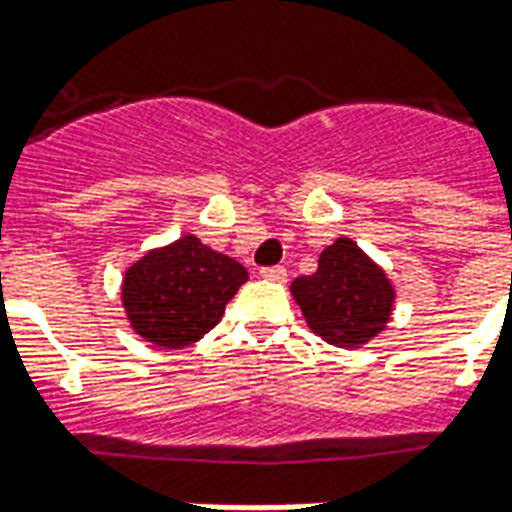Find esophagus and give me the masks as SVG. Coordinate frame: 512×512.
<instances>
[{"label": "esophagus", "instance_id": "obj_1", "mask_svg": "<svg viewBox=\"0 0 512 512\" xmlns=\"http://www.w3.org/2000/svg\"><path fill=\"white\" fill-rule=\"evenodd\" d=\"M260 277L271 279V282H285V279H288V271H285V266H268L260 268Z\"/></svg>", "mask_w": 512, "mask_h": 512}]
</instances>
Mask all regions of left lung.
Instances as JSON below:
<instances>
[{"label": "left lung", "instance_id": "obj_1", "mask_svg": "<svg viewBox=\"0 0 512 512\" xmlns=\"http://www.w3.org/2000/svg\"><path fill=\"white\" fill-rule=\"evenodd\" d=\"M315 334L337 348H356L376 337L392 312V285L384 271L348 238L323 249L318 271L290 285Z\"/></svg>", "mask_w": 512, "mask_h": 512}]
</instances>
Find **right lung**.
<instances>
[{"label": "right lung", "mask_w": 512, "mask_h": 512, "mask_svg": "<svg viewBox=\"0 0 512 512\" xmlns=\"http://www.w3.org/2000/svg\"><path fill=\"white\" fill-rule=\"evenodd\" d=\"M246 268L194 235L145 255L123 279L128 321L147 343L183 348L222 321Z\"/></svg>", "instance_id": "1"}]
</instances>
